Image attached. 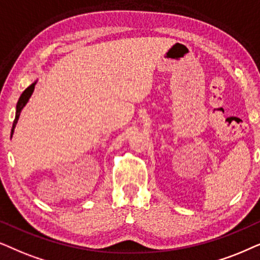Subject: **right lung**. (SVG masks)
<instances>
[{"label":"right lung","mask_w":260,"mask_h":260,"mask_svg":"<svg viewBox=\"0 0 260 260\" xmlns=\"http://www.w3.org/2000/svg\"><path fill=\"white\" fill-rule=\"evenodd\" d=\"M36 84H37V81L34 82V83H32V84H30V85L28 86V88H27V89L25 90V91L22 92L21 96H20L19 101H17V105H16V113H15V120H14V122H13V127H12V133H10V138L13 137L14 129H15V126H16V123H17V120H19L20 114H21V110L23 109V107H25V106L27 105V102H28V100L30 99V96H32L33 91H34V86H36Z\"/></svg>","instance_id":"add662e5"}]
</instances>
